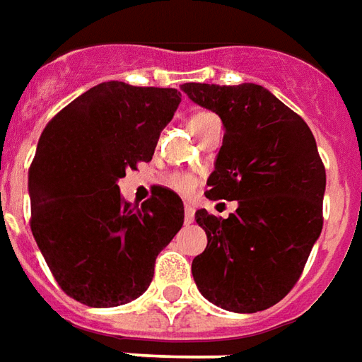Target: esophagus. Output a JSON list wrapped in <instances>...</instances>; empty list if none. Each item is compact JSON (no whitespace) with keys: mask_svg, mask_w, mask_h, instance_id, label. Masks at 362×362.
Wrapping results in <instances>:
<instances>
[{"mask_svg":"<svg viewBox=\"0 0 362 362\" xmlns=\"http://www.w3.org/2000/svg\"><path fill=\"white\" fill-rule=\"evenodd\" d=\"M194 213H196V209H194V205L186 204V209H184V221L186 223H194Z\"/></svg>","mask_w":362,"mask_h":362,"instance_id":"1","label":"esophagus"}]
</instances>
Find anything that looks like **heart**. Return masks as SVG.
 <instances>
[{
	"instance_id": "heart-1",
	"label": "heart",
	"mask_w": 362,
	"mask_h": 362,
	"mask_svg": "<svg viewBox=\"0 0 362 362\" xmlns=\"http://www.w3.org/2000/svg\"><path fill=\"white\" fill-rule=\"evenodd\" d=\"M205 116H211V114H209V112H199V114H196L194 118L189 119V126H194L197 119L205 118ZM170 186H173L174 189L182 192V194H188V192H192V189L196 188V180H194V176H189V174H174L173 178H170Z\"/></svg>"
}]
</instances>
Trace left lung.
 Returning a JSON list of instances; mask_svg holds the SVG:
<instances>
[{
  "label": "left lung",
  "instance_id": "left-lung-1",
  "mask_svg": "<svg viewBox=\"0 0 362 362\" xmlns=\"http://www.w3.org/2000/svg\"><path fill=\"white\" fill-rule=\"evenodd\" d=\"M180 89L225 127L205 196L238 202L227 219L196 211L207 248L192 262L194 281L219 308L266 310L295 287L322 233L326 170L316 139L262 85L184 83Z\"/></svg>",
  "mask_w": 362,
  "mask_h": 362
}]
</instances>
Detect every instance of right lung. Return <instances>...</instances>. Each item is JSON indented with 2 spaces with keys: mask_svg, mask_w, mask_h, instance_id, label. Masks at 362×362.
I'll return each instance as SVG.
<instances>
[{
  "mask_svg": "<svg viewBox=\"0 0 362 362\" xmlns=\"http://www.w3.org/2000/svg\"><path fill=\"white\" fill-rule=\"evenodd\" d=\"M180 104L176 89L100 83L44 127L28 170L30 228L52 275L75 300L110 308L141 296L155 259L184 223V204L157 188L145 204L118 180L149 163Z\"/></svg>",
  "mask_w": 362,
  "mask_h": 362,
  "instance_id": "1",
  "label": "right lung"
}]
</instances>
